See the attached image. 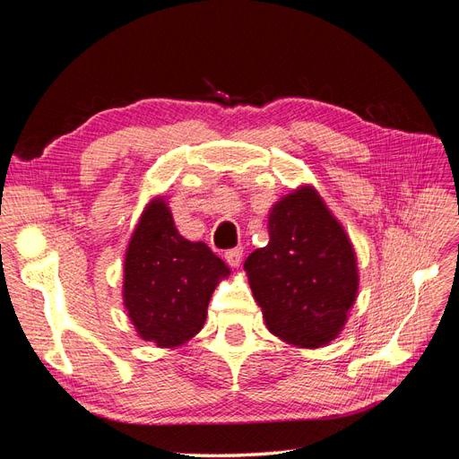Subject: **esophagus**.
Listing matches in <instances>:
<instances>
[{
	"label": "esophagus",
	"instance_id": "esophagus-1",
	"mask_svg": "<svg viewBox=\"0 0 459 459\" xmlns=\"http://www.w3.org/2000/svg\"><path fill=\"white\" fill-rule=\"evenodd\" d=\"M241 260H243V248L241 247H235V248H231V251L226 253V262L233 268H238Z\"/></svg>",
	"mask_w": 459,
	"mask_h": 459
}]
</instances>
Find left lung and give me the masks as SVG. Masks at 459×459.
Masks as SVG:
<instances>
[{"label":"left lung","mask_w":459,"mask_h":459,"mask_svg":"<svg viewBox=\"0 0 459 459\" xmlns=\"http://www.w3.org/2000/svg\"><path fill=\"white\" fill-rule=\"evenodd\" d=\"M268 230V245L243 266L264 322L290 346L322 349L341 335L358 297L354 245L310 184L270 208Z\"/></svg>","instance_id":"obj_1"}]
</instances>
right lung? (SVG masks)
<instances>
[{
  "label": "right lung",
  "mask_w": 459,
  "mask_h": 459,
  "mask_svg": "<svg viewBox=\"0 0 459 459\" xmlns=\"http://www.w3.org/2000/svg\"><path fill=\"white\" fill-rule=\"evenodd\" d=\"M231 273L203 241L176 230L164 195L152 197L124 255L122 300L137 337L176 349L203 329L214 289Z\"/></svg>",
  "instance_id": "add662e5"
}]
</instances>
